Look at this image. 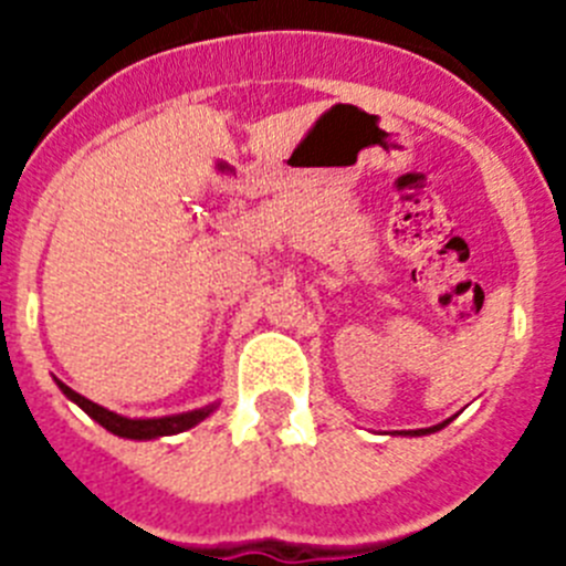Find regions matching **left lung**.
I'll return each mask as SVG.
<instances>
[{
  "label": "left lung",
  "mask_w": 566,
  "mask_h": 566,
  "mask_svg": "<svg viewBox=\"0 0 566 566\" xmlns=\"http://www.w3.org/2000/svg\"><path fill=\"white\" fill-rule=\"evenodd\" d=\"M451 422V419H444V422H439V424H433V428H422V431H405V433H411V437H424V433H437V431H442L444 424Z\"/></svg>",
  "instance_id": "left-lung-1"
}]
</instances>
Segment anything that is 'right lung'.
I'll use <instances>...</instances> for the list:
<instances>
[{"label": "right lung", "instance_id": "obj_1", "mask_svg": "<svg viewBox=\"0 0 566 566\" xmlns=\"http://www.w3.org/2000/svg\"><path fill=\"white\" fill-rule=\"evenodd\" d=\"M59 388H62V394L70 399V402H76L78 408L87 413V417L96 419V422L102 424V428H107L109 433H115V437H122V439H138V442H147V439H158V437H175V433L189 431V428H195L198 422H203V419H207L209 413L218 408V402H212V405H207V408H198V411L172 413V417L129 419V417H122V413L107 411V408H102V405L90 402L87 397L76 394L64 382H59Z\"/></svg>", "mask_w": 566, "mask_h": 566}]
</instances>
